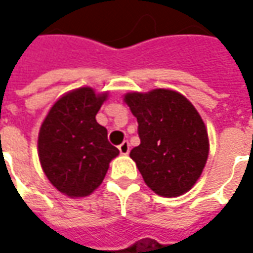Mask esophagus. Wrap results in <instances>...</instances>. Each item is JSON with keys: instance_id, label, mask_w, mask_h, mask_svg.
<instances>
[{"instance_id": "obj_1", "label": "esophagus", "mask_w": 253, "mask_h": 253, "mask_svg": "<svg viewBox=\"0 0 253 253\" xmlns=\"http://www.w3.org/2000/svg\"><path fill=\"white\" fill-rule=\"evenodd\" d=\"M119 152H121V154H123V156L128 154V152H130V145H128L127 141H125V142L119 145Z\"/></svg>"}]
</instances>
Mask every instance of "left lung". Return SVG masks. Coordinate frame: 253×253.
Segmentation results:
<instances>
[{"label":"left lung","mask_w":253,"mask_h":253,"mask_svg":"<svg viewBox=\"0 0 253 253\" xmlns=\"http://www.w3.org/2000/svg\"><path fill=\"white\" fill-rule=\"evenodd\" d=\"M123 101L138 121L141 143L130 152L143 180L160 196L176 198L195 186L210 142L205 122L180 92H127Z\"/></svg>","instance_id":"1"}]
</instances>
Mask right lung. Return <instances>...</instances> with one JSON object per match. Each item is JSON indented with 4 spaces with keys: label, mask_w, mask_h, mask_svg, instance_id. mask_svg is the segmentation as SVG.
Returning <instances> with one entry per match:
<instances>
[{
    "label": "right lung",
    "mask_w": 253,
    "mask_h": 253,
    "mask_svg": "<svg viewBox=\"0 0 253 253\" xmlns=\"http://www.w3.org/2000/svg\"><path fill=\"white\" fill-rule=\"evenodd\" d=\"M108 90L90 86L69 90L52 104L38 135L42 169L61 194L89 196L103 183L110 163L119 150L107 139V128L96 115Z\"/></svg>",
    "instance_id": "obj_1"
}]
</instances>
